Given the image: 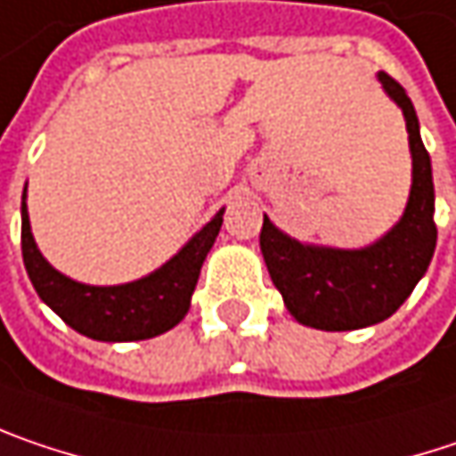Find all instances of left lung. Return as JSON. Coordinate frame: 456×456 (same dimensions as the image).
<instances>
[{
  "label": "left lung",
  "mask_w": 456,
  "mask_h": 456,
  "mask_svg": "<svg viewBox=\"0 0 456 456\" xmlns=\"http://www.w3.org/2000/svg\"><path fill=\"white\" fill-rule=\"evenodd\" d=\"M379 80L403 109L410 134L412 186L403 220L381 241L355 251L304 246L277 231L267 215L262 223L259 246L270 277L288 311L314 330L347 332L384 322L405 304L436 248L434 176L418 116L400 82L387 72Z\"/></svg>",
  "instance_id": "obj_1"
}]
</instances>
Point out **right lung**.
<instances>
[{
	"instance_id": "obj_1",
	"label": "right lung",
	"mask_w": 456,
	"mask_h": 456,
	"mask_svg": "<svg viewBox=\"0 0 456 456\" xmlns=\"http://www.w3.org/2000/svg\"><path fill=\"white\" fill-rule=\"evenodd\" d=\"M220 225L223 210L152 275L126 285L98 288L64 277L41 256L22 197V262L41 301L80 335L103 342L147 340L168 332L186 316L202 262L217 239Z\"/></svg>"
}]
</instances>
